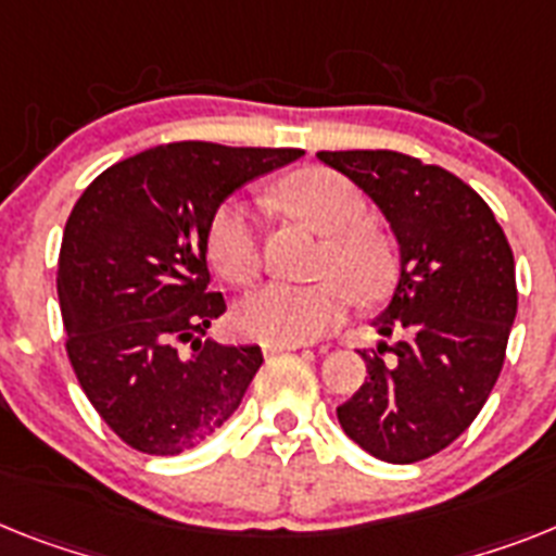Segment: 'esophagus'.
<instances>
[{
  "label": "esophagus",
  "instance_id": "esophagus-1",
  "mask_svg": "<svg viewBox=\"0 0 556 556\" xmlns=\"http://www.w3.org/2000/svg\"><path fill=\"white\" fill-rule=\"evenodd\" d=\"M286 350H302V344H263V353H286Z\"/></svg>",
  "mask_w": 556,
  "mask_h": 556
}]
</instances>
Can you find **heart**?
<instances>
[{"label": "heart", "instance_id": "obj_1", "mask_svg": "<svg viewBox=\"0 0 556 556\" xmlns=\"http://www.w3.org/2000/svg\"><path fill=\"white\" fill-rule=\"evenodd\" d=\"M288 206L328 237L316 263L325 274L307 286L268 282L237 307L242 333L270 344H307L342 321L353 300L370 302L393 282V251L362 223L367 200L353 180L333 169H307L282 186ZM208 254L220 274L245 286L260 274V212L251 200H226L208 226Z\"/></svg>", "mask_w": 556, "mask_h": 556}]
</instances>
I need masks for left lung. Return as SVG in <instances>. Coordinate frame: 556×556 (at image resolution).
Here are the masks:
<instances>
[{
  "instance_id": "obj_1",
  "label": "left lung",
  "mask_w": 556,
  "mask_h": 556,
  "mask_svg": "<svg viewBox=\"0 0 556 556\" xmlns=\"http://www.w3.org/2000/svg\"><path fill=\"white\" fill-rule=\"evenodd\" d=\"M316 157L365 191L399 242L393 296L370 321L379 353H362L365 384L336 415L372 458L415 464L475 421L501 376L515 256L483 198L441 166L390 149Z\"/></svg>"
}]
</instances>
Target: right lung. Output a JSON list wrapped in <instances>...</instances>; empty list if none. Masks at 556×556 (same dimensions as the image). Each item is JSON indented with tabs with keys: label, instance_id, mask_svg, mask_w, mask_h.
<instances>
[{
	"label": "right lung",
	"instance_id": "right-lung-1",
	"mask_svg": "<svg viewBox=\"0 0 556 556\" xmlns=\"http://www.w3.org/2000/svg\"><path fill=\"white\" fill-rule=\"evenodd\" d=\"M302 155L166 143L110 166L78 198L55 279L67 356L98 415L135 450L180 455L240 407L263 350L203 339L226 311L223 293L206 291L208 226L228 194Z\"/></svg>",
	"mask_w": 556,
	"mask_h": 556
}]
</instances>
